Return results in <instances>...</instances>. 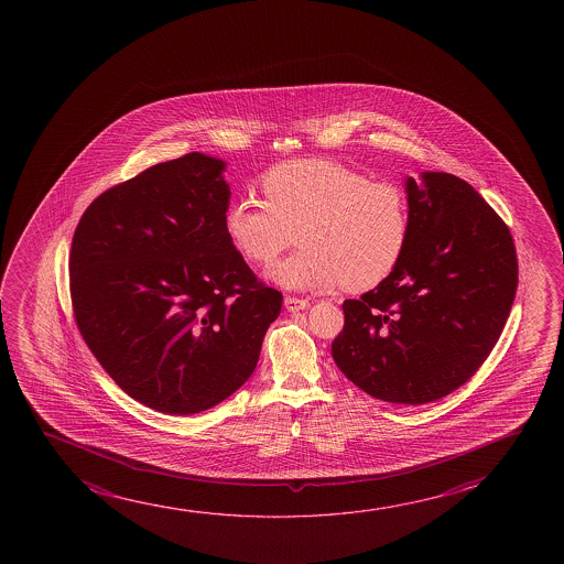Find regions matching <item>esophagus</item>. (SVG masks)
<instances>
[{"mask_svg": "<svg viewBox=\"0 0 564 564\" xmlns=\"http://www.w3.org/2000/svg\"><path fill=\"white\" fill-rule=\"evenodd\" d=\"M310 302L306 299H296V296H285V308L289 312H299V310H306Z\"/></svg>", "mask_w": 564, "mask_h": 564, "instance_id": "esophagus-1", "label": "esophagus"}]
</instances>
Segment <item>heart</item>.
<instances>
[{"label": "heart", "instance_id": "b5f03b06", "mask_svg": "<svg viewBox=\"0 0 564 564\" xmlns=\"http://www.w3.org/2000/svg\"><path fill=\"white\" fill-rule=\"evenodd\" d=\"M265 200L239 198L225 209V231L250 262L271 265L296 237L304 247L271 271L279 285L350 293L393 273L409 240L406 194L389 181L333 160H294L262 177ZM300 232L296 234L295 231Z\"/></svg>", "mask_w": 564, "mask_h": 564}]
</instances>
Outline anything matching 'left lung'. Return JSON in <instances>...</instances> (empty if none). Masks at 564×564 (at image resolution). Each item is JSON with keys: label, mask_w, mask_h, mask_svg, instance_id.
I'll list each match as a JSON object with an SVG mask.
<instances>
[{"label": "left lung", "mask_w": 564, "mask_h": 564, "mask_svg": "<svg viewBox=\"0 0 564 564\" xmlns=\"http://www.w3.org/2000/svg\"><path fill=\"white\" fill-rule=\"evenodd\" d=\"M410 229L393 273L358 301L332 355L362 391L425 404L464 386L501 337L518 286L509 227L463 178L410 177Z\"/></svg>", "instance_id": "1"}]
</instances>
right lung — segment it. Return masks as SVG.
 <instances>
[{
	"instance_id": "add662e5",
	"label": "right lung",
	"mask_w": 564,
	"mask_h": 564,
	"mask_svg": "<svg viewBox=\"0 0 564 564\" xmlns=\"http://www.w3.org/2000/svg\"><path fill=\"white\" fill-rule=\"evenodd\" d=\"M224 170L198 152L152 165L101 193L70 242L78 332L124 393L163 414L235 393L283 304L225 231Z\"/></svg>"
}]
</instances>
